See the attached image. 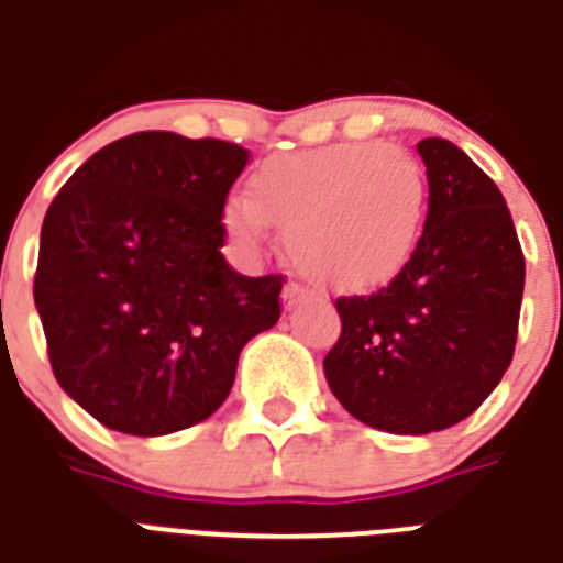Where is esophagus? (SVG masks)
I'll list each match as a JSON object with an SVG mask.
<instances>
[{"label":"esophagus","mask_w":563,"mask_h":563,"mask_svg":"<svg viewBox=\"0 0 563 563\" xmlns=\"http://www.w3.org/2000/svg\"><path fill=\"white\" fill-rule=\"evenodd\" d=\"M305 301V286L301 283H286V289H283V307L286 310H292V307H298Z\"/></svg>","instance_id":"obj_1"}]
</instances>
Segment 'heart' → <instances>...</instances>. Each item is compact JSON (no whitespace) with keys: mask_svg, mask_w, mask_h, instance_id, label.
<instances>
[{"mask_svg":"<svg viewBox=\"0 0 563 563\" xmlns=\"http://www.w3.org/2000/svg\"><path fill=\"white\" fill-rule=\"evenodd\" d=\"M428 210L422 162L379 141L280 153L232 198L222 222L256 253L268 222L286 229V253L307 277L334 289H374L413 256Z\"/></svg>","mask_w":563,"mask_h":563,"instance_id":"heart-1","label":"heart"}]
</instances>
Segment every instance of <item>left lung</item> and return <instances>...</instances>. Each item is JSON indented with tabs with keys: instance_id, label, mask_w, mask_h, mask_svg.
I'll return each mask as SVG.
<instances>
[{
	"instance_id": "left-lung-1",
	"label": "left lung",
	"mask_w": 563,
	"mask_h": 563,
	"mask_svg": "<svg viewBox=\"0 0 563 563\" xmlns=\"http://www.w3.org/2000/svg\"><path fill=\"white\" fill-rule=\"evenodd\" d=\"M428 217L413 256L374 295L338 298L325 355L334 398L389 434L461 422L507 374L519 334L525 256L495 180L446 139L416 144Z\"/></svg>"
}]
</instances>
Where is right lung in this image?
I'll return each mask as SVG.
<instances>
[{
    "mask_svg": "<svg viewBox=\"0 0 563 563\" xmlns=\"http://www.w3.org/2000/svg\"><path fill=\"white\" fill-rule=\"evenodd\" d=\"M250 150L135 132L71 174L47 208L35 307L68 398L123 434L220 410L250 338L280 319L283 274L225 262L222 210Z\"/></svg>",
    "mask_w": 563,
    "mask_h": 563,
    "instance_id": "obj_1",
    "label": "right lung"
}]
</instances>
